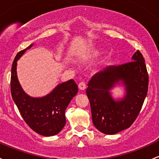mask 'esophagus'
Instances as JSON below:
<instances>
[{
    "label": "esophagus",
    "instance_id": "1",
    "mask_svg": "<svg viewBox=\"0 0 159 159\" xmlns=\"http://www.w3.org/2000/svg\"><path fill=\"white\" fill-rule=\"evenodd\" d=\"M78 88L81 91H84L85 88H86V84L84 82H80L79 84H78Z\"/></svg>",
    "mask_w": 159,
    "mask_h": 159
}]
</instances>
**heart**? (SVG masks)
I'll return each instance as SVG.
<instances>
[{
	"instance_id": "heart-1",
	"label": "heart",
	"mask_w": 159,
	"mask_h": 159,
	"mask_svg": "<svg viewBox=\"0 0 159 159\" xmlns=\"http://www.w3.org/2000/svg\"><path fill=\"white\" fill-rule=\"evenodd\" d=\"M103 52V49L99 47H93L88 53L86 54V56L88 58H96L98 56H101L102 53Z\"/></svg>"
}]
</instances>
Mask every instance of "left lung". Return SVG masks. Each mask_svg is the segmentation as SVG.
<instances>
[{"label":"left lung","instance_id":"left-lung-1","mask_svg":"<svg viewBox=\"0 0 159 159\" xmlns=\"http://www.w3.org/2000/svg\"><path fill=\"white\" fill-rule=\"evenodd\" d=\"M120 84L125 87V97L115 100L110 91ZM88 85L95 127L107 135L126 129L138 116L148 92V75L143 55L137 50L130 62L107 66L93 75Z\"/></svg>","mask_w":159,"mask_h":159}]
</instances>
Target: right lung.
<instances>
[{
	"mask_svg": "<svg viewBox=\"0 0 159 159\" xmlns=\"http://www.w3.org/2000/svg\"><path fill=\"white\" fill-rule=\"evenodd\" d=\"M32 43L16 54L11 68V89L12 98L26 124L33 131L44 136L58 134L66 123V110L77 94L78 85L73 79L58 84L49 94L33 98L23 90L16 74L17 61Z\"/></svg>",
	"mask_w": 159,
	"mask_h": 159,
	"instance_id": "add662e5",
	"label": "right lung"
}]
</instances>
